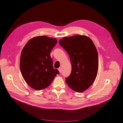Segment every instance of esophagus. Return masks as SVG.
I'll use <instances>...</instances> for the list:
<instances>
[{
	"mask_svg": "<svg viewBox=\"0 0 123 123\" xmlns=\"http://www.w3.org/2000/svg\"><path fill=\"white\" fill-rule=\"evenodd\" d=\"M58 70H59V72H60V73H61V72H62V69H61V67L59 68H58Z\"/></svg>",
	"mask_w": 123,
	"mask_h": 123,
	"instance_id": "1",
	"label": "esophagus"
}]
</instances>
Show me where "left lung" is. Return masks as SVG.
<instances>
[{"instance_id": "left-lung-1", "label": "left lung", "mask_w": 123, "mask_h": 123, "mask_svg": "<svg viewBox=\"0 0 123 123\" xmlns=\"http://www.w3.org/2000/svg\"><path fill=\"white\" fill-rule=\"evenodd\" d=\"M59 44L70 57L71 72L66 78L68 86L82 92L91 86L98 68V53L92 40L85 36L77 35L64 37Z\"/></svg>"}]
</instances>
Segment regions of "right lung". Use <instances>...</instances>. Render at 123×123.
I'll return each instance as SVG.
<instances>
[{
    "instance_id": "add662e5",
    "label": "right lung",
    "mask_w": 123,
    "mask_h": 123,
    "mask_svg": "<svg viewBox=\"0 0 123 123\" xmlns=\"http://www.w3.org/2000/svg\"><path fill=\"white\" fill-rule=\"evenodd\" d=\"M57 43L55 38L38 36L31 39L20 55V70L25 82L32 88L40 90L48 87L59 74L53 66L50 53Z\"/></svg>"
}]
</instances>
